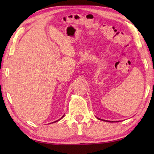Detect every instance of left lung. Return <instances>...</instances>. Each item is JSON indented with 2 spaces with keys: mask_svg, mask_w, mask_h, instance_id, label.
I'll list each match as a JSON object with an SVG mask.
<instances>
[{
  "mask_svg": "<svg viewBox=\"0 0 154 154\" xmlns=\"http://www.w3.org/2000/svg\"><path fill=\"white\" fill-rule=\"evenodd\" d=\"M98 119H100V118H98ZM100 120H103V121H105V122H116L115 121H108V120H104V119H100Z\"/></svg>",
  "mask_w": 154,
  "mask_h": 154,
  "instance_id": "1",
  "label": "left lung"
}]
</instances>
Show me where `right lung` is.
Masks as SVG:
<instances>
[{
    "mask_svg": "<svg viewBox=\"0 0 154 154\" xmlns=\"http://www.w3.org/2000/svg\"><path fill=\"white\" fill-rule=\"evenodd\" d=\"M64 116H62V118H61L60 119H58V120H57V121H55V122H52V123H54V122H58L59 120H60V119H62V118H64Z\"/></svg>",
    "mask_w": 154,
    "mask_h": 154,
    "instance_id": "obj_1",
    "label": "right lung"
}]
</instances>
